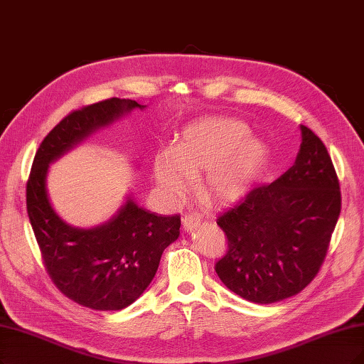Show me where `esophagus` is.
<instances>
[{
	"label": "esophagus",
	"instance_id": "esophagus-1",
	"mask_svg": "<svg viewBox=\"0 0 364 364\" xmlns=\"http://www.w3.org/2000/svg\"><path fill=\"white\" fill-rule=\"evenodd\" d=\"M199 223H200V218L198 214H184L183 216V225L186 230H192V228H195Z\"/></svg>",
	"mask_w": 364,
	"mask_h": 364
}]
</instances>
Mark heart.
Instances as JSON below:
<instances>
[{
	"instance_id": "heart-1",
	"label": "heart",
	"mask_w": 364,
	"mask_h": 364,
	"mask_svg": "<svg viewBox=\"0 0 364 364\" xmlns=\"http://www.w3.org/2000/svg\"><path fill=\"white\" fill-rule=\"evenodd\" d=\"M246 124L225 118H204L187 126L172 151L154 160V180L171 199L200 178V195L208 203L226 204L243 198L267 168L270 153L264 142L247 139Z\"/></svg>"
}]
</instances>
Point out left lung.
<instances>
[{
	"mask_svg": "<svg viewBox=\"0 0 364 364\" xmlns=\"http://www.w3.org/2000/svg\"><path fill=\"white\" fill-rule=\"evenodd\" d=\"M342 205L341 186L326 145L301 126L295 164L272 184L253 187L223 211L228 238L218 276L240 297L258 304L303 291L326 259Z\"/></svg>",
	"mask_w": 364,
	"mask_h": 364,
	"instance_id": "8db88e82",
	"label": "left lung"
}]
</instances>
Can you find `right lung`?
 Returning <instances> with one entry per match:
<instances>
[{"instance_id":"right-lung-1","label":"right lung","mask_w":364,"mask_h":364,"mask_svg":"<svg viewBox=\"0 0 364 364\" xmlns=\"http://www.w3.org/2000/svg\"><path fill=\"white\" fill-rule=\"evenodd\" d=\"M133 107L144 106L111 97L67 114L40 144L26 181V211L49 277L67 299L94 311H119L146 289L180 235V214L157 216L129 199L109 223L76 230L50 207L46 172L49 161Z\"/></svg>"}]
</instances>
